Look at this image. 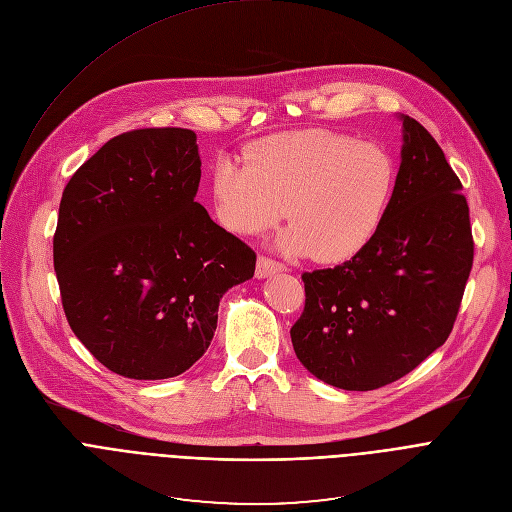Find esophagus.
Masks as SVG:
<instances>
[{
	"label": "esophagus",
	"instance_id": "esophagus-1",
	"mask_svg": "<svg viewBox=\"0 0 512 512\" xmlns=\"http://www.w3.org/2000/svg\"><path fill=\"white\" fill-rule=\"evenodd\" d=\"M284 269H286V265H282L280 261L265 257V255H259L255 274H257V278H269V276H274V274H278V271H284Z\"/></svg>",
	"mask_w": 512,
	"mask_h": 512
}]
</instances>
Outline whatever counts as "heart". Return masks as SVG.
Segmentation results:
<instances>
[{"mask_svg": "<svg viewBox=\"0 0 512 512\" xmlns=\"http://www.w3.org/2000/svg\"><path fill=\"white\" fill-rule=\"evenodd\" d=\"M397 185L393 156L346 133L306 129L274 135L247 150V162L218 158L212 199L218 222L234 234H257L284 214L292 224L280 247L342 263L377 236Z\"/></svg>", "mask_w": 512, "mask_h": 512, "instance_id": "heart-1", "label": "heart"}]
</instances>
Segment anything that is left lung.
Listing matches in <instances>:
<instances>
[{
    "label": "left lung",
    "instance_id": "left-lung-1",
    "mask_svg": "<svg viewBox=\"0 0 512 512\" xmlns=\"http://www.w3.org/2000/svg\"><path fill=\"white\" fill-rule=\"evenodd\" d=\"M401 121L385 222L350 261L302 274L304 311L290 329L302 366L346 391L385 387L445 344L473 265L461 181L432 135Z\"/></svg>",
    "mask_w": 512,
    "mask_h": 512
}]
</instances>
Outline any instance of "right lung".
Masks as SVG:
<instances>
[{
    "instance_id": "1",
    "label": "right lung",
    "mask_w": 512,
    "mask_h": 512,
    "mask_svg": "<svg viewBox=\"0 0 512 512\" xmlns=\"http://www.w3.org/2000/svg\"><path fill=\"white\" fill-rule=\"evenodd\" d=\"M197 135L133 129L88 158L63 189L53 236L72 331L109 370L179 377L206 354L224 292L255 274V251L195 201Z\"/></svg>"
}]
</instances>
